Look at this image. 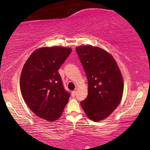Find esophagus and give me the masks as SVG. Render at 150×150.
<instances>
[{
	"label": "esophagus",
	"instance_id": "esophagus-1",
	"mask_svg": "<svg viewBox=\"0 0 150 150\" xmlns=\"http://www.w3.org/2000/svg\"><path fill=\"white\" fill-rule=\"evenodd\" d=\"M76 95V91H73L71 92V96H72V97H74Z\"/></svg>",
	"mask_w": 150,
	"mask_h": 150
}]
</instances>
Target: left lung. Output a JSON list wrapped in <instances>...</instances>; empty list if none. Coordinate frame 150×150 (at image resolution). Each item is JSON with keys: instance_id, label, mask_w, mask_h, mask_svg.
Here are the masks:
<instances>
[{"instance_id": "8db88e82", "label": "left lung", "mask_w": 150, "mask_h": 150, "mask_svg": "<svg viewBox=\"0 0 150 150\" xmlns=\"http://www.w3.org/2000/svg\"><path fill=\"white\" fill-rule=\"evenodd\" d=\"M76 50L88 80V95L81 102L90 120L105 119L120 104L124 91L122 73L112 55L96 46H78Z\"/></svg>"}]
</instances>
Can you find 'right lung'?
<instances>
[{
    "label": "right lung",
    "instance_id": "add662e5",
    "mask_svg": "<svg viewBox=\"0 0 150 150\" xmlns=\"http://www.w3.org/2000/svg\"><path fill=\"white\" fill-rule=\"evenodd\" d=\"M71 52V48L60 46L37 49L22 68V98L36 115L49 122L60 117L70 96L63 87L58 69Z\"/></svg>",
    "mask_w": 150,
    "mask_h": 150
}]
</instances>
